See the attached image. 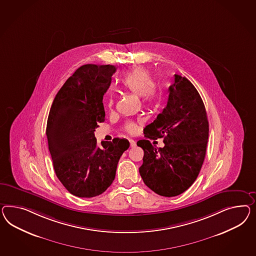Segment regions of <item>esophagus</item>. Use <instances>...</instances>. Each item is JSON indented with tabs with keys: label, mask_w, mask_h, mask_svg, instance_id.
<instances>
[{
	"label": "esophagus",
	"mask_w": 256,
	"mask_h": 256,
	"mask_svg": "<svg viewBox=\"0 0 256 256\" xmlns=\"http://www.w3.org/2000/svg\"><path fill=\"white\" fill-rule=\"evenodd\" d=\"M128 142H130V147H135L136 146V142L134 140H128Z\"/></svg>",
	"instance_id": "obj_1"
}]
</instances>
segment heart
<instances>
[{"label":"heart","mask_w":256,"mask_h":256,"mask_svg":"<svg viewBox=\"0 0 256 256\" xmlns=\"http://www.w3.org/2000/svg\"><path fill=\"white\" fill-rule=\"evenodd\" d=\"M121 84L124 90L136 96H140L144 104H149L158 97V86L154 83L150 72L142 67H134L128 72L123 77ZM108 106H112V98L109 100ZM124 130L128 133L136 132L137 124L132 121L126 123Z\"/></svg>","instance_id":"b5f03b06"}]
</instances>
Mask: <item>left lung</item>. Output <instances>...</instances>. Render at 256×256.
Instances as JSON below:
<instances>
[{
    "instance_id": "8db88e82",
    "label": "left lung",
    "mask_w": 256,
    "mask_h": 256,
    "mask_svg": "<svg viewBox=\"0 0 256 256\" xmlns=\"http://www.w3.org/2000/svg\"><path fill=\"white\" fill-rule=\"evenodd\" d=\"M168 104L156 120L144 130V140L140 174L147 186L163 196L184 193L194 184L204 162L208 122L200 93L187 78L174 74ZM164 138L158 148L148 140Z\"/></svg>"
}]
</instances>
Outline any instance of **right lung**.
Here are the masks:
<instances>
[{
  "label": "right lung",
  "instance_id": "right-lung-1",
  "mask_svg": "<svg viewBox=\"0 0 256 256\" xmlns=\"http://www.w3.org/2000/svg\"><path fill=\"white\" fill-rule=\"evenodd\" d=\"M114 65L86 64L56 93L49 112L46 136L56 175L70 193L93 198L114 180L118 161L130 147L124 138L102 142L94 132L105 121L102 98L110 86Z\"/></svg>",
  "mask_w": 256,
  "mask_h": 256
}]
</instances>
